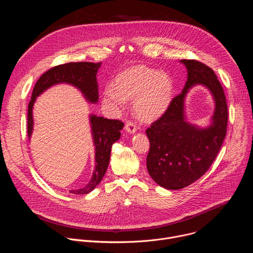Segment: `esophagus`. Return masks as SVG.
Segmentation results:
<instances>
[{
  "label": "esophagus",
  "instance_id": "1",
  "mask_svg": "<svg viewBox=\"0 0 253 253\" xmlns=\"http://www.w3.org/2000/svg\"><path fill=\"white\" fill-rule=\"evenodd\" d=\"M125 130L130 133V134H133L136 132V125L135 123H133L132 121H127L126 124H125Z\"/></svg>",
  "mask_w": 253,
  "mask_h": 253
}]
</instances>
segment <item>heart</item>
I'll list each match as a JSON object with an SVG mask.
<instances>
[{
    "label": "heart",
    "instance_id": "b5f03b06",
    "mask_svg": "<svg viewBox=\"0 0 253 253\" xmlns=\"http://www.w3.org/2000/svg\"><path fill=\"white\" fill-rule=\"evenodd\" d=\"M173 93L171 78L145 66L131 68L121 73L114 85L104 91V101L112 109H120L126 100L134 99V111L144 121L158 118L167 109Z\"/></svg>",
    "mask_w": 253,
    "mask_h": 253
}]
</instances>
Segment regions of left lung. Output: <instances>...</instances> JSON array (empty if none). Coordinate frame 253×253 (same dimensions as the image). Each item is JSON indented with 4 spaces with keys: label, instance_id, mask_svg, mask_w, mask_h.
Listing matches in <instances>:
<instances>
[{
    "label": "left lung",
    "instance_id": "obj_1",
    "mask_svg": "<svg viewBox=\"0 0 253 253\" xmlns=\"http://www.w3.org/2000/svg\"><path fill=\"white\" fill-rule=\"evenodd\" d=\"M187 81L166 111L146 130L150 141L147 169L160 186L177 190L199 179L217 156L226 136L228 110L223 88L213 70L197 60H182ZM195 84H204L212 93L215 111L212 124L196 128L184 120V98Z\"/></svg>",
    "mask_w": 253,
    "mask_h": 253
}]
</instances>
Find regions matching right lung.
<instances>
[{
  "instance_id": "1",
  "label": "right lung",
  "mask_w": 253,
  "mask_h": 253,
  "mask_svg": "<svg viewBox=\"0 0 253 253\" xmlns=\"http://www.w3.org/2000/svg\"><path fill=\"white\" fill-rule=\"evenodd\" d=\"M100 66L101 63L71 62L55 66L45 72L35 84L32 98L28 105V137H31L33 131L32 109L36 97H38L49 87L58 83L72 84L84 94L89 102H97L99 95L96 75ZM90 120L96 147V167L90 182L81 189L72 190L71 193L74 194H87L100 183L109 164L111 147L113 143L120 138V130L124 126V123L120 120L107 119L95 115H92Z\"/></svg>"
}]
</instances>
